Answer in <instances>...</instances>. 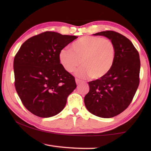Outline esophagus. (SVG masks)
Wrapping results in <instances>:
<instances>
[{"label": "esophagus", "mask_w": 151, "mask_h": 151, "mask_svg": "<svg viewBox=\"0 0 151 151\" xmlns=\"http://www.w3.org/2000/svg\"><path fill=\"white\" fill-rule=\"evenodd\" d=\"M75 81H76V85H78V84H80V83H83V81H82L81 80H80V79H78V78H76V79H75Z\"/></svg>", "instance_id": "esophagus-1"}]
</instances>
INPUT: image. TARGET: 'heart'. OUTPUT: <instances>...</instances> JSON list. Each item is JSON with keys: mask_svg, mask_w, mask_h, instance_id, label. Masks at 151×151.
Masks as SVG:
<instances>
[{"mask_svg": "<svg viewBox=\"0 0 151 151\" xmlns=\"http://www.w3.org/2000/svg\"><path fill=\"white\" fill-rule=\"evenodd\" d=\"M72 50L63 48L59 52V60L68 73L75 71L81 78L100 79L111 70L115 59V47L111 40L103 37L85 36L76 40L72 45Z\"/></svg>", "mask_w": 151, "mask_h": 151, "instance_id": "b5f03b06", "label": "heart"}]
</instances>
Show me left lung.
<instances>
[{
    "label": "left lung",
    "instance_id": "left-lung-1",
    "mask_svg": "<svg viewBox=\"0 0 151 151\" xmlns=\"http://www.w3.org/2000/svg\"><path fill=\"white\" fill-rule=\"evenodd\" d=\"M104 36L115 47V59L104 77L88 82L90 91L84 99L91 113L111 118L126 109L133 99L140 83L139 54L126 37L112 30L96 33Z\"/></svg>",
    "mask_w": 151,
    "mask_h": 151
}]
</instances>
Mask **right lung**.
<instances>
[{
	"mask_svg": "<svg viewBox=\"0 0 151 151\" xmlns=\"http://www.w3.org/2000/svg\"><path fill=\"white\" fill-rule=\"evenodd\" d=\"M78 38L46 31L27 40L14 58V86L28 111L48 118L65 108L75 90V77L59 60L60 51Z\"/></svg>",
	"mask_w": 151,
	"mask_h": 151,
	"instance_id": "right-lung-1",
	"label": "right lung"
}]
</instances>
